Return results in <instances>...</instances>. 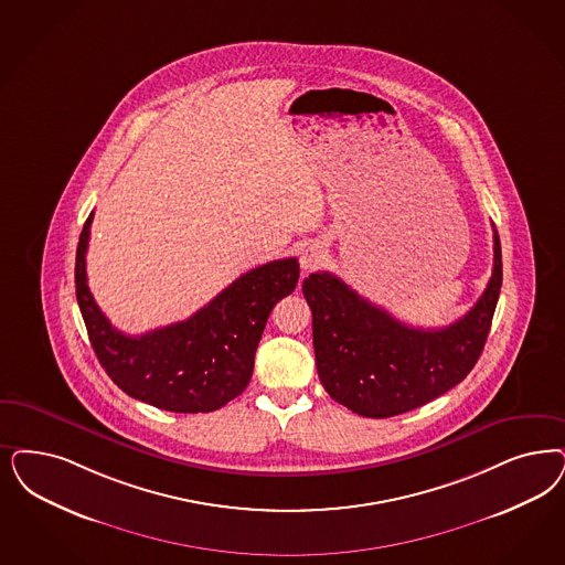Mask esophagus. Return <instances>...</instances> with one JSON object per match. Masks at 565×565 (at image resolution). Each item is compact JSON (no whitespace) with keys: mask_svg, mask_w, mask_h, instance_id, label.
<instances>
[{"mask_svg":"<svg viewBox=\"0 0 565 565\" xmlns=\"http://www.w3.org/2000/svg\"><path fill=\"white\" fill-rule=\"evenodd\" d=\"M326 260V250L321 248V246H309L302 256H300V267L305 269V271H311V269H317L321 263Z\"/></svg>","mask_w":565,"mask_h":565,"instance_id":"34e87169","label":"esophagus"}]
</instances>
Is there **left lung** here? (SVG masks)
<instances>
[{
  "label": "left lung",
  "instance_id": "8db88e82",
  "mask_svg": "<svg viewBox=\"0 0 565 565\" xmlns=\"http://www.w3.org/2000/svg\"><path fill=\"white\" fill-rule=\"evenodd\" d=\"M480 300L440 330L401 323L331 273H311L302 292L312 312L317 371L331 398L363 417L384 419L438 398L478 363L503 284L501 242Z\"/></svg>",
  "mask_w": 565,
  "mask_h": 565
}]
</instances>
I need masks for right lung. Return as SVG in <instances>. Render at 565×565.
<instances>
[{
  "mask_svg": "<svg viewBox=\"0 0 565 565\" xmlns=\"http://www.w3.org/2000/svg\"><path fill=\"white\" fill-rule=\"evenodd\" d=\"M94 213L78 235L75 288L99 365L118 388L141 403L175 413L221 409L253 377L254 354L277 300L294 292L296 258L260 265L237 277L190 319L127 335L99 311L87 286L85 253Z\"/></svg>",
  "mask_w": 565,
  "mask_h": 565,
  "instance_id": "1",
  "label": "right lung"
}]
</instances>
